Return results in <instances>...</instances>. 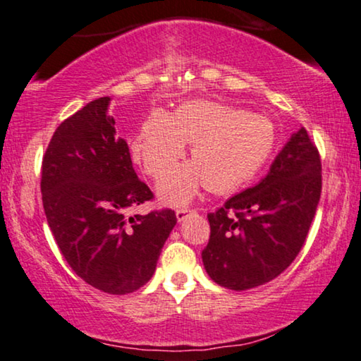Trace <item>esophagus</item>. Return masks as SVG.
<instances>
[{
	"mask_svg": "<svg viewBox=\"0 0 361 361\" xmlns=\"http://www.w3.org/2000/svg\"><path fill=\"white\" fill-rule=\"evenodd\" d=\"M190 213H193V209H190V208H181V209H178V211H176V219H178V223H181V221H185L186 216H188Z\"/></svg>",
	"mask_w": 361,
	"mask_h": 361,
	"instance_id": "obj_1",
	"label": "esophagus"
}]
</instances>
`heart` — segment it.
I'll return each mask as SVG.
<instances>
[{"label":"heart","instance_id":"heart-1","mask_svg":"<svg viewBox=\"0 0 361 361\" xmlns=\"http://www.w3.org/2000/svg\"><path fill=\"white\" fill-rule=\"evenodd\" d=\"M192 143L191 164L171 172ZM277 130L264 115L249 114L213 100H190L171 114L153 110L130 140L133 161L148 176L163 178L158 196L165 204L183 206L206 185L211 193L238 191L271 160Z\"/></svg>","mask_w":361,"mask_h":361}]
</instances>
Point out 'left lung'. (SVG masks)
Masks as SVG:
<instances>
[{
    "label": "left lung",
    "mask_w": 361,
    "mask_h": 361,
    "mask_svg": "<svg viewBox=\"0 0 361 361\" xmlns=\"http://www.w3.org/2000/svg\"><path fill=\"white\" fill-rule=\"evenodd\" d=\"M320 193V157L302 127L256 186L208 214L211 236L201 252L208 276L239 292L276 279L304 246Z\"/></svg>",
    "instance_id": "obj_1"
}]
</instances>
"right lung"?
I'll list each match as a JSON object with an SVG mask.
<instances>
[{"mask_svg":"<svg viewBox=\"0 0 361 361\" xmlns=\"http://www.w3.org/2000/svg\"><path fill=\"white\" fill-rule=\"evenodd\" d=\"M109 105L110 97L92 100L57 127L42 158L41 193L72 271L95 289L123 295L152 279L176 214L127 216L153 195L133 170Z\"/></svg>","mask_w":361,"mask_h":361,"instance_id":"add662e5","label":"right lung"}]
</instances>
